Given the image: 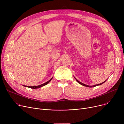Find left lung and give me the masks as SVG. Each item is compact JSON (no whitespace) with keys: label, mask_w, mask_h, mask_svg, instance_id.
Masks as SVG:
<instances>
[{"label":"left lung","mask_w":124,"mask_h":124,"mask_svg":"<svg viewBox=\"0 0 124 124\" xmlns=\"http://www.w3.org/2000/svg\"><path fill=\"white\" fill-rule=\"evenodd\" d=\"M74 78H75V79H76V80L77 81V82L78 83H79V84H81L82 85H83V86H86V87H94V86H97V85H101V84H103V83H105V82H106V81H107V80H106V81H105L104 82H103L102 83H100V84H95V85H92V86H90V85H86V84H84V83H82V82H79L78 80L76 78L74 77Z\"/></svg>","instance_id":"left-lung-1"}]
</instances>
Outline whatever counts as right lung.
Here are the masks:
<instances>
[{
    "mask_svg": "<svg viewBox=\"0 0 124 124\" xmlns=\"http://www.w3.org/2000/svg\"><path fill=\"white\" fill-rule=\"evenodd\" d=\"M52 78H53V77L51 78L49 81H48L47 82H45V83H43V84H41V85H40L33 86H26V85H23V86H24V87H29V88H32V89L38 88H40V87H42V86H45V85H47V84H48V83L52 80Z\"/></svg>",
    "mask_w": 124,
    "mask_h": 124,
    "instance_id": "right-lung-1",
    "label": "right lung"
}]
</instances>
